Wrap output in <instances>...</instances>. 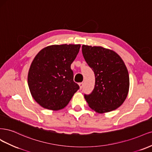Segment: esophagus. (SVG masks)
I'll use <instances>...</instances> for the list:
<instances>
[{
  "mask_svg": "<svg viewBox=\"0 0 152 152\" xmlns=\"http://www.w3.org/2000/svg\"><path fill=\"white\" fill-rule=\"evenodd\" d=\"M79 86H80V90H81L83 86V83H79Z\"/></svg>",
  "mask_w": 152,
  "mask_h": 152,
  "instance_id": "obj_1",
  "label": "esophagus"
}]
</instances>
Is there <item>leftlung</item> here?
<instances>
[{"label": "left lung", "mask_w": 152, "mask_h": 152, "mask_svg": "<svg viewBox=\"0 0 152 152\" xmlns=\"http://www.w3.org/2000/svg\"><path fill=\"white\" fill-rule=\"evenodd\" d=\"M85 60L95 77L94 89L85 99L90 108L105 113L120 107L128 94L129 77L123 61L117 53L102 47L83 45Z\"/></svg>", "instance_id": "8db88e82"}]
</instances>
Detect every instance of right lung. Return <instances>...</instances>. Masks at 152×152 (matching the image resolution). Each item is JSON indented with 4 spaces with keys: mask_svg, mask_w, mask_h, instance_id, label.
Here are the masks:
<instances>
[{
    "mask_svg": "<svg viewBox=\"0 0 152 152\" xmlns=\"http://www.w3.org/2000/svg\"><path fill=\"white\" fill-rule=\"evenodd\" d=\"M80 45H54L43 48L34 58L28 72V83L31 94L45 109H62L80 89L73 81L71 64Z\"/></svg>",
    "mask_w": 152,
    "mask_h": 152,
    "instance_id": "right-lung-1",
    "label": "right lung"
}]
</instances>
